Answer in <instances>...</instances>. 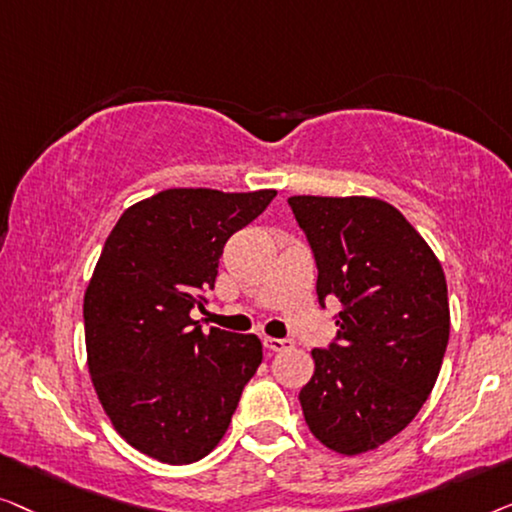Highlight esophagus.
<instances>
[{
	"label": "esophagus",
	"instance_id": "34e87169",
	"mask_svg": "<svg viewBox=\"0 0 512 512\" xmlns=\"http://www.w3.org/2000/svg\"><path fill=\"white\" fill-rule=\"evenodd\" d=\"M264 348L271 350V352H285L294 348V341L292 338H271V336H264Z\"/></svg>",
	"mask_w": 512,
	"mask_h": 512
}]
</instances>
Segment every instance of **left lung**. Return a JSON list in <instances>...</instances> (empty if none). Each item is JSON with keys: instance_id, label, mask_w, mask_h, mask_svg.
I'll use <instances>...</instances> for the list:
<instances>
[{"instance_id": "8db88e82", "label": "left lung", "mask_w": 512, "mask_h": 512, "mask_svg": "<svg viewBox=\"0 0 512 512\" xmlns=\"http://www.w3.org/2000/svg\"><path fill=\"white\" fill-rule=\"evenodd\" d=\"M318 266V301H341L299 392L308 429L341 455L373 450L434 390L450 336L436 255L397 208L371 197H290Z\"/></svg>"}]
</instances>
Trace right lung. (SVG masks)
<instances>
[{
    "mask_svg": "<svg viewBox=\"0 0 512 512\" xmlns=\"http://www.w3.org/2000/svg\"><path fill=\"white\" fill-rule=\"evenodd\" d=\"M276 190L174 187L127 208L85 292V348L97 397L129 445L164 464L206 457L262 364L255 334L190 318L215 287L222 248Z\"/></svg>",
    "mask_w": 512,
    "mask_h": 512,
    "instance_id": "right-lung-1",
    "label": "right lung"
}]
</instances>
